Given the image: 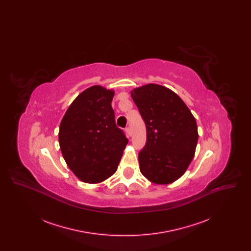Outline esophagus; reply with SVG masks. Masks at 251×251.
<instances>
[{"label": "esophagus", "mask_w": 251, "mask_h": 251, "mask_svg": "<svg viewBox=\"0 0 251 251\" xmlns=\"http://www.w3.org/2000/svg\"><path fill=\"white\" fill-rule=\"evenodd\" d=\"M125 131H126V134H127V136H128V137H130V136H131V129H130V128H129V127H127V128H126V129H125Z\"/></svg>", "instance_id": "esophagus-1"}]
</instances>
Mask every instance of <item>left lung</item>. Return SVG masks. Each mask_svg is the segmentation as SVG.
<instances>
[{"instance_id":"left-lung-1","label":"left lung","mask_w":251,"mask_h":251,"mask_svg":"<svg viewBox=\"0 0 251 251\" xmlns=\"http://www.w3.org/2000/svg\"><path fill=\"white\" fill-rule=\"evenodd\" d=\"M131 96L143 118L147 142L138 154L145 178L169 184L186 171L199 139L197 122L184 101L166 86L148 84L133 88Z\"/></svg>"}]
</instances>
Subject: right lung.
<instances>
[{"mask_svg": "<svg viewBox=\"0 0 251 251\" xmlns=\"http://www.w3.org/2000/svg\"><path fill=\"white\" fill-rule=\"evenodd\" d=\"M114 89L96 84L86 88L66 111L58 139L62 155L74 175L100 183L119 167L128 139L115 123Z\"/></svg>", "mask_w": 251, "mask_h": 251, "instance_id": "1", "label": "right lung"}]
</instances>
